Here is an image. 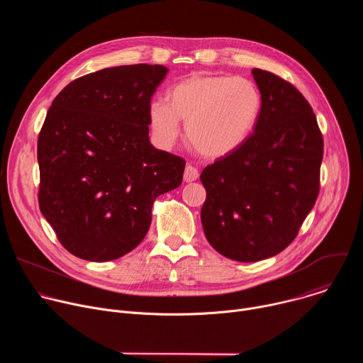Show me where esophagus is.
Segmentation results:
<instances>
[{"label": "esophagus", "instance_id": "1", "mask_svg": "<svg viewBox=\"0 0 363 363\" xmlns=\"http://www.w3.org/2000/svg\"><path fill=\"white\" fill-rule=\"evenodd\" d=\"M198 177H199V172L195 167H192V165L185 167V171H184V181L185 182H194V181L198 179Z\"/></svg>", "mask_w": 363, "mask_h": 363}]
</instances>
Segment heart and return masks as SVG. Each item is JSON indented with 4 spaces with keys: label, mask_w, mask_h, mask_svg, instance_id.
I'll return each mask as SVG.
<instances>
[{
    "label": "heart",
    "mask_w": 363,
    "mask_h": 363,
    "mask_svg": "<svg viewBox=\"0 0 363 363\" xmlns=\"http://www.w3.org/2000/svg\"><path fill=\"white\" fill-rule=\"evenodd\" d=\"M263 106V93L250 79L192 74L168 90L167 101H150L147 118L161 146L175 143L185 121L186 140L198 153L224 158L251 136Z\"/></svg>",
    "instance_id": "heart-1"
}]
</instances>
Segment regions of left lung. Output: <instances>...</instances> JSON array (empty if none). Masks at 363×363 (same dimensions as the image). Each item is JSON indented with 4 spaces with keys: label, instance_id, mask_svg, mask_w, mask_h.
<instances>
[{
    "label": "left lung",
    "instance_id": "8db88e82",
    "mask_svg": "<svg viewBox=\"0 0 363 363\" xmlns=\"http://www.w3.org/2000/svg\"><path fill=\"white\" fill-rule=\"evenodd\" d=\"M264 106L235 152L205 167L201 223L224 257L252 263L281 252L298 234L320 186L323 138L312 106L284 79L252 69Z\"/></svg>",
    "mask_w": 363,
    "mask_h": 363
}]
</instances>
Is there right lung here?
<instances>
[{
  "instance_id": "obj_1",
  "label": "right lung",
  "mask_w": 363,
  "mask_h": 363,
  "mask_svg": "<svg viewBox=\"0 0 363 363\" xmlns=\"http://www.w3.org/2000/svg\"><path fill=\"white\" fill-rule=\"evenodd\" d=\"M168 69L132 65L69 83L38 135L40 211L62 245L111 262L145 238L152 205L182 182L185 161L149 140L150 99Z\"/></svg>"
}]
</instances>
